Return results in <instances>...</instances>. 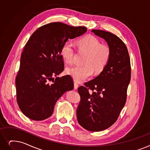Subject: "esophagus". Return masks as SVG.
Wrapping results in <instances>:
<instances>
[{
	"instance_id": "obj_1",
	"label": "esophagus",
	"mask_w": 150,
	"mask_h": 150,
	"mask_svg": "<svg viewBox=\"0 0 150 150\" xmlns=\"http://www.w3.org/2000/svg\"><path fill=\"white\" fill-rule=\"evenodd\" d=\"M79 84H78L76 82L74 81V89H76L78 88H79Z\"/></svg>"
}]
</instances>
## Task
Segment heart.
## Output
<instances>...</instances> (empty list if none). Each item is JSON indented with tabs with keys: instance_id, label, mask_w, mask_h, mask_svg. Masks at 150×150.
Instances as JSON below:
<instances>
[{
	"instance_id": "obj_1",
	"label": "heart",
	"mask_w": 150,
	"mask_h": 150,
	"mask_svg": "<svg viewBox=\"0 0 150 150\" xmlns=\"http://www.w3.org/2000/svg\"><path fill=\"white\" fill-rule=\"evenodd\" d=\"M78 49L84 52L86 56L83 64L84 66H75L66 69V73L78 82L88 80L93 74H99L105 69L110 60L111 51L105 45L100 43L97 38L93 35H87L76 42ZM61 55L64 61L71 64L74 60L75 51L70 41L64 43L61 50Z\"/></svg>"
}]
</instances>
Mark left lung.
Here are the masks:
<instances>
[{
	"instance_id": "obj_1",
	"label": "left lung",
	"mask_w": 150,
	"mask_h": 150,
	"mask_svg": "<svg viewBox=\"0 0 150 150\" xmlns=\"http://www.w3.org/2000/svg\"><path fill=\"white\" fill-rule=\"evenodd\" d=\"M105 40L111 51L107 66L94 79L78 88L81 100L78 122L89 131L105 130L116 121L126 102L131 81V62L126 45L111 32L93 29Z\"/></svg>"
}]
</instances>
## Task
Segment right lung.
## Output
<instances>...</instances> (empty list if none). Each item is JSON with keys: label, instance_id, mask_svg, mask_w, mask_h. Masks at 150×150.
I'll return each mask as SVG.
<instances>
[{"label": "right lung", "instance_id": "1", "mask_svg": "<svg viewBox=\"0 0 150 150\" xmlns=\"http://www.w3.org/2000/svg\"><path fill=\"white\" fill-rule=\"evenodd\" d=\"M86 31V27L57 22L43 25L30 36L21 53L15 81L17 103L25 116L35 121L47 119L53 114L57 100L73 89L70 75L56 77L55 80L53 76L64 69L61 55L64 43Z\"/></svg>", "mask_w": 150, "mask_h": 150}]
</instances>
